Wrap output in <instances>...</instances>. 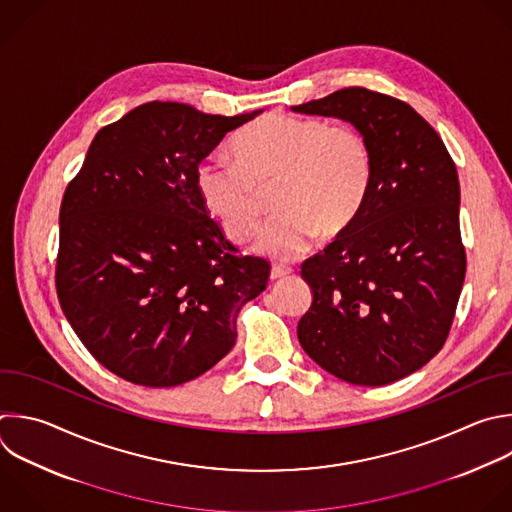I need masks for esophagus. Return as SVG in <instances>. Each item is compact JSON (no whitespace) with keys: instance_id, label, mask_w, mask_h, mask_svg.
Listing matches in <instances>:
<instances>
[{"instance_id":"obj_1","label":"esophagus","mask_w":512,"mask_h":512,"mask_svg":"<svg viewBox=\"0 0 512 512\" xmlns=\"http://www.w3.org/2000/svg\"><path fill=\"white\" fill-rule=\"evenodd\" d=\"M291 273H293V269H291V267H285V265H273V267H271L269 277H271V281H275V279H283V277H287V275H291Z\"/></svg>"}]
</instances>
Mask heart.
<instances>
[{"instance_id": "obj_1", "label": "heart", "mask_w": 512, "mask_h": 512, "mask_svg": "<svg viewBox=\"0 0 512 512\" xmlns=\"http://www.w3.org/2000/svg\"><path fill=\"white\" fill-rule=\"evenodd\" d=\"M235 162L209 158L197 168L207 211L233 243L249 241L273 187L277 213L261 231L257 251L291 261L313 241L344 233L374 179L368 138L354 126L269 112L241 128L231 142Z\"/></svg>"}]
</instances>
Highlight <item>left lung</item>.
Listing matches in <instances>:
<instances>
[{
  "mask_svg": "<svg viewBox=\"0 0 512 512\" xmlns=\"http://www.w3.org/2000/svg\"><path fill=\"white\" fill-rule=\"evenodd\" d=\"M291 110L350 122L374 154L358 217L301 265L313 301L299 344L348 384H392L442 350L454 319L466 273L456 166L436 130L392 96L354 86Z\"/></svg>",
  "mask_w": 512,
  "mask_h": 512,
  "instance_id": "8db88e82",
  "label": "left lung"
}]
</instances>
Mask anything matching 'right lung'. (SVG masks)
<instances>
[{
    "label": "right lung",
    "mask_w": 512,
    "mask_h": 512,
    "mask_svg": "<svg viewBox=\"0 0 512 512\" xmlns=\"http://www.w3.org/2000/svg\"><path fill=\"white\" fill-rule=\"evenodd\" d=\"M261 112L148 102L94 136L60 209L56 289L112 374L181 386L235 346L237 315L265 289L269 263L237 255L201 201L197 168Z\"/></svg>",
    "instance_id": "obj_1"
}]
</instances>
